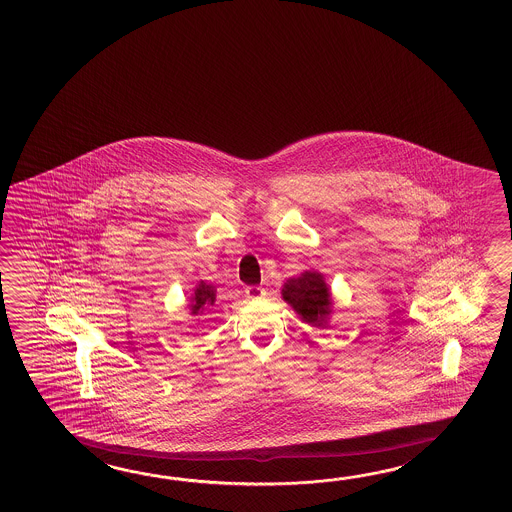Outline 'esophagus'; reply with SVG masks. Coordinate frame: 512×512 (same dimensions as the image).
Listing matches in <instances>:
<instances>
[{"instance_id": "1", "label": "esophagus", "mask_w": 512, "mask_h": 512, "mask_svg": "<svg viewBox=\"0 0 512 512\" xmlns=\"http://www.w3.org/2000/svg\"><path fill=\"white\" fill-rule=\"evenodd\" d=\"M245 296L251 298V300H258V298L265 296V289L260 285H249V287H245Z\"/></svg>"}]
</instances>
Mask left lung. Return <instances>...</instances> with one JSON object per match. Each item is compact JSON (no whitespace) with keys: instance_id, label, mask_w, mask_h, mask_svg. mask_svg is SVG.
<instances>
[{"instance_id":"8db88e82","label":"left lung","mask_w":512,"mask_h":512,"mask_svg":"<svg viewBox=\"0 0 512 512\" xmlns=\"http://www.w3.org/2000/svg\"><path fill=\"white\" fill-rule=\"evenodd\" d=\"M282 298L294 313L313 327H326L333 311L331 287L318 271H304L283 283Z\"/></svg>"}]
</instances>
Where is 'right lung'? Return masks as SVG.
<instances>
[{
    "label": "right lung",
    "mask_w": 512,
    "mask_h": 512,
    "mask_svg": "<svg viewBox=\"0 0 512 512\" xmlns=\"http://www.w3.org/2000/svg\"><path fill=\"white\" fill-rule=\"evenodd\" d=\"M214 304H216V287L205 282V280H201L197 283L192 296H190V304H188L190 315L201 316L205 313L207 307Z\"/></svg>",
    "instance_id": "add662e5"
}]
</instances>
